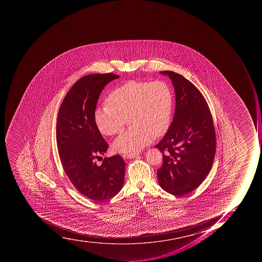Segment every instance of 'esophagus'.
Instances as JSON below:
<instances>
[{
	"mask_svg": "<svg viewBox=\"0 0 262 262\" xmlns=\"http://www.w3.org/2000/svg\"><path fill=\"white\" fill-rule=\"evenodd\" d=\"M138 154H128V155H124V157H126V158L128 159H133L135 158V157H138Z\"/></svg>",
	"mask_w": 262,
	"mask_h": 262,
	"instance_id": "esophagus-1",
	"label": "esophagus"
}]
</instances>
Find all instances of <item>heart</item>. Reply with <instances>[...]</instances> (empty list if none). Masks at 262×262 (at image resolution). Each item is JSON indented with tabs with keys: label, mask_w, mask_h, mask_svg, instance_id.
I'll return each instance as SVG.
<instances>
[{
	"label": "heart",
	"mask_w": 262,
	"mask_h": 262,
	"mask_svg": "<svg viewBox=\"0 0 262 262\" xmlns=\"http://www.w3.org/2000/svg\"><path fill=\"white\" fill-rule=\"evenodd\" d=\"M106 102L108 106L98 108L94 114L101 134H120L128 118L132 125L114 142L113 148L118 152L140 151L153 135L162 136L170 126L173 96L164 81H128L111 92Z\"/></svg>",
	"instance_id": "b5f03b06"
}]
</instances>
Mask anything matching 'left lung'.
<instances>
[{"mask_svg": "<svg viewBox=\"0 0 262 262\" xmlns=\"http://www.w3.org/2000/svg\"><path fill=\"white\" fill-rule=\"evenodd\" d=\"M173 83L176 111L173 121L156 147L162 153L157 170L161 188L173 196L196 189L208 176L215 154V132L208 105L201 92L187 78L161 71Z\"/></svg>", "mask_w": 262, "mask_h": 262, "instance_id": "1", "label": "left lung"}]
</instances>
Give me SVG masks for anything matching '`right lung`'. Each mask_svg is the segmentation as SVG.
<instances>
[{"label":"right lung","instance_id":"add662e5","mask_svg":"<svg viewBox=\"0 0 262 262\" xmlns=\"http://www.w3.org/2000/svg\"><path fill=\"white\" fill-rule=\"evenodd\" d=\"M119 78L112 73L82 77L66 94L58 114L56 142L63 169L78 192L96 202L116 196L124 183L125 162L120 156L97 164L108 144L94 120L101 91Z\"/></svg>","mask_w":262,"mask_h":262}]
</instances>
